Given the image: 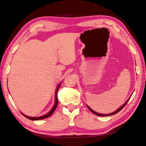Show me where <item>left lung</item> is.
<instances>
[{
	"label": "left lung",
	"instance_id": "1",
	"mask_svg": "<svg viewBox=\"0 0 146 146\" xmlns=\"http://www.w3.org/2000/svg\"><path fill=\"white\" fill-rule=\"evenodd\" d=\"M130 98H129L128 100H127V101L126 102L123 104V105L120 107V108H119L116 111H115V112H112V113H111V114H100V113H97V112H95L94 111H93V110L90 108V107H89V106H88V109L90 110V111L92 112H93V114H96V115H97V116H111V115H114V114H116V113H117V112H119L121 110L123 107H124L125 106H126V104H127V102H128L129 101V100H130Z\"/></svg>",
	"mask_w": 146,
	"mask_h": 146
}]
</instances>
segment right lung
<instances>
[{
    "label": "right lung",
    "mask_w": 146,
    "mask_h": 146,
    "mask_svg": "<svg viewBox=\"0 0 146 146\" xmlns=\"http://www.w3.org/2000/svg\"><path fill=\"white\" fill-rule=\"evenodd\" d=\"M60 85H61V84H60L58 85V86L57 87V88H56V93H55V104H54L53 108L51 109V111H49L48 114H46V115H44V116H40V117H29V116H25V115H24V114H23L25 117H27V118H28V119H30V120H39V119H45V118L48 117H49L50 116H51L52 114L53 113V112L54 111V110L56 109V107H57V106H58V97H57V95H58V90L59 88H60Z\"/></svg>",
    "instance_id": "right-lung-1"
}]
</instances>
